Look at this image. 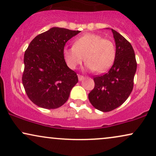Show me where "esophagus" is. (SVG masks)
Listing matches in <instances>:
<instances>
[{"label": "esophagus", "mask_w": 156, "mask_h": 156, "mask_svg": "<svg viewBox=\"0 0 156 156\" xmlns=\"http://www.w3.org/2000/svg\"><path fill=\"white\" fill-rule=\"evenodd\" d=\"M84 76H82V75H80V74H78V79H79V80H80V81H82V80H84Z\"/></svg>", "instance_id": "1"}]
</instances>
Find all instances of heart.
<instances>
[{
  "mask_svg": "<svg viewBox=\"0 0 156 156\" xmlns=\"http://www.w3.org/2000/svg\"><path fill=\"white\" fill-rule=\"evenodd\" d=\"M116 48L110 40L93 33L85 34L74 40V45L63 49V55L69 68L74 69L86 61V68L96 72H106L111 68L115 58Z\"/></svg>",
  "mask_w": 156,
  "mask_h": 156,
  "instance_id": "heart-1",
  "label": "heart"
}]
</instances>
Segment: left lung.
<instances>
[{
	"instance_id": "1",
	"label": "left lung",
	"mask_w": 156,
	"mask_h": 156,
	"mask_svg": "<svg viewBox=\"0 0 156 156\" xmlns=\"http://www.w3.org/2000/svg\"><path fill=\"white\" fill-rule=\"evenodd\" d=\"M116 43V58L106 74L93 77L95 87L88 95L91 104L103 112L113 111L122 105L131 94L137 61L131 44L111 29Z\"/></svg>"
}]
</instances>
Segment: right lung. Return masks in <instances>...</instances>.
I'll return each mask as SVG.
<instances>
[{
	"mask_svg": "<svg viewBox=\"0 0 156 156\" xmlns=\"http://www.w3.org/2000/svg\"><path fill=\"white\" fill-rule=\"evenodd\" d=\"M80 32L51 28L36 36L25 51L23 86L30 101L37 106L55 109L69 99L78 76L66 65L63 49L66 42Z\"/></svg>",
	"mask_w": 156,
	"mask_h": 156,
	"instance_id": "right-lung-1",
	"label": "right lung"
}]
</instances>
